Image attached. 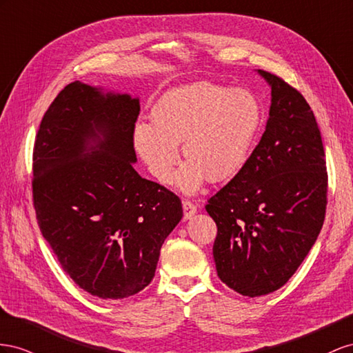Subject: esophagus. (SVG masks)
<instances>
[{"instance_id": "1", "label": "esophagus", "mask_w": 353, "mask_h": 353, "mask_svg": "<svg viewBox=\"0 0 353 353\" xmlns=\"http://www.w3.org/2000/svg\"><path fill=\"white\" fill-rule=\"evenodd\" d=\"M196 213V205L194 203H190V201L185 199L183 201V217L188 220L192 217Z\"/></svg>"}]
</instances>
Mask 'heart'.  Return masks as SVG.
<instances>
[{"mask_svg": "<svg viewBox=\"0 0 353 353\" xmlns=\"http://www.w3.org/2000/svg\"><path fill=\"white\" fill-rule=\"evenodd\" d=\"M261 125V106L245 88L199 81L173 88L155 106L152 124L133 130L137 155L158 182L170 183L179 163H186L174 183L195 192L205 182L223 183L247 164Z\"/></svg>", "mask_w": 353, "mask_h": 353, "instance_id": "heart-1", "label": "heart"}]
</instances>
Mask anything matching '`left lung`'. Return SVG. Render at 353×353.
<instances>
[{
  "instance_id": "obj_1",
  "label": "left lung",
  "mask_w": 353,
  "mask_h": 353,
  "mask_svg": "<svg viewBox=\"0 0 353 353\" xmlns=\"http://www.w3.org/2000/svg\"><path fill=\"white\" fill-rule=\"evenodd\" d=\"M270 87L265 133L247 164L208 199L217 225V275L236 293H274L294 275L321 232L327 167L310 106L296 88L257 69Z\"/></svg>"
}]
</instances>
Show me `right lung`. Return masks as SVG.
I'll use <instances>...</instances> for the list:
<instances>
[{"label":"right lung","mask_w":353,"mask_h":353,"mask_svg":"<svg viewBox=\"0 0 353 353\" xmlns=\"http://www.w3.org/2000/svg\"><path fill=\"white\" fill-rule=\"evenodd\" d=\"M139 97L81 81L50 105L34 148V207L66 274L92 296L119 300L155 276L179 196L134 170Z\"/></svg>","instance_id":"right-lung-1"}]
</instances>
